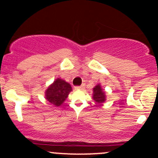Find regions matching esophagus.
I'll list each match as a JSON object with an SVG mask.
<instances>
[{
    "mask_svg": "<svg viewBox=\"0 0 158 158\" xmlns=\"http://www.w3.org/2000/svg\"><path fill=\"white\" fill-rule=\"evenodd\" d=\"M85 88V85H81L80 86H77L75 87V89L77 90H83Z\"/></svg>",
    "mask_w": 158,
    "mask_h": 158,
    "instance_id": "esophagus-1",
    "label": "esophagus"
}]
</instances>
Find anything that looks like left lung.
Returning a JSON list of instances; mask_svg holds the SVG:
<instances>
[{
  "label": "left lung",
  "mask_w": 158,
  "mask_h": 158,
  "mask_svg": "<svg viewBox=\"0 0 158 158\" xmlns=\"http://www.w3.org/2000/svg\"><path fill=\"white\" fill-rule=\"evenodd\" d=\"M93 99L95 100L97 105L102 104L106 101V95H105V92L103 91L102 88L99 85H97L95 88H94V95Z\"/></svg>",
  "instance_id": "8db88e82"
}]
</instances>
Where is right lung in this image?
Here are the masks:
<instances>
[{"label":"right lung","instance_id":"add662e5","mask_svg":"<svg viewBox=\"0 0 158 158\" xmlns=\"http://www.w3.org/2000/svg\"><path fill=\"white\" fill-rule=\"evenodd\" d=\"M72 90L69 83L57 79L46 90V99L55 106H61Z\"/></svg>","mask_w":158,"mask_h":158}]
</instances>
